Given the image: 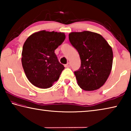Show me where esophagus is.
I'll return each mask as SVG.
<instances>
[{"mask_svg":"<svg viewBox=\"0 0 131 131\" xmlns=\"http://www.w3.org/2000/svg\"><path fill=\"white\" fill-rule=\"evenodd\" d=\"M70 63L69 62H68L66 64V65H65V68H70Z\"/></svg>","mask_w":131,"mask_h":131,"instance_id":"34e87169","label":"esophagus"}]
</instances>
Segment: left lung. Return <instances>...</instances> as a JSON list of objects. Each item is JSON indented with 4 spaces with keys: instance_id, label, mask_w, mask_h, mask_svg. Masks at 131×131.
Returning <instances> with one entry per match:
<instances>
[{
    "instance_id": "left-lung-1",
    "label": "left lung",
    "mask_w": 131,
    "mask_h": 131,
    "mask_svg": "<svg viewBox=\"0 0 131 131\" xmlns=\"http://www.w3.org/2000/svg\"><path fill=\"white\" fill-rule=\"evenodd\" d=\"M69 39L81 59L80 67L74 72L78 85L85 91L99 89L112 70V47L101 35L90 31L72 32Z\"/></svg>"
}]
</instances>
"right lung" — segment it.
<instances>
[{
	"instance_id": "add662e5",
	"label": "right lung",
	"mask_w": 131,
	"mask_h": 131,
	"mask_svg": "<svg viewBox=\"0 0 131 131\" xmlns=\"http://www.w3.org/2000/svg\"><path fill=\"white\" fill-rule=\"evenodd\" d=\"M65 37L64 33L41 30L26 39L21 61L26 76L33 85L45 89L58 80L65 67L59 63L54 51Z\"/></svg>"
}]
</instances>
